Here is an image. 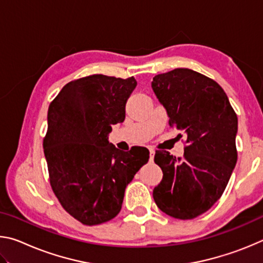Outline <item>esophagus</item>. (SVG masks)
<instances>
[{
    "instance_id": "obj_1",
    "label": "esophagus",
    "mask_w": 263,
    "mask_h": 263,
    "mask_svg": "<svg viewBox=\"0 0 263 263\" xmlns=\"http://www.w3.org/2000/svg\"><path fill=\"white\" fill-rule=\"evenodd\" d=\"M154 154H155V152H154V151H153L152 148H151V149H149V161H151V162H153Z\"/></svg>"
}]
</instances>
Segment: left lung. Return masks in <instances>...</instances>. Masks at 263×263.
Masks as SVG:
<instances>
[{"instance_id":"left-lung-1","label":"left lung","mask_w":263,"mask_h":263,"mask_svg":"<svg viewBox=\"0 0 263 263\" xmlns=\"http://www.w3.org/2000/svg\"><path fill=\"white\" fill-rule=\"evenodd\" d=\"M152 88L167 110L169 126L186 137L182 158L155 151L163 176L153 190L154 202L168 216L193 219L206 212L229 183L238 159L237 114L224 89L193 69L155 75Z\"/></svg>"}]
</instances>
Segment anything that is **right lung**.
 <instances>
[{"instance_id":"add662e5","label":"right lung","mask_w":263,"mask_h":263,"mask_svg":"<svg viewBox=\"0 0 263 263\" xmlns=\"http://www.w3.org/2000/svg\"><path fill=\"white\" fill-rule=\"evenodd\" d=\"M136 79L94 74L61 89L47 112L43 147L52 190L61 206L83 225L118 215L126 185L147 163L146 147L116 148L106 136L125 118Z\"/></svg>"}]
</instances>
